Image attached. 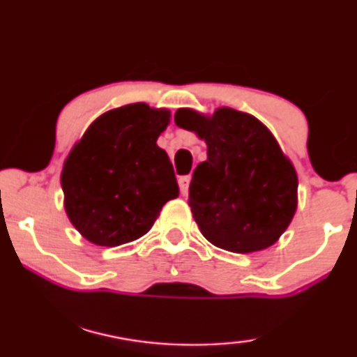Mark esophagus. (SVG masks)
Instances as JSON below:
<instances>
[{"label":"esophagus","instance_id":"esophagus-1","mask_svg":"<svg viewBox=\"0 0 357 357\" xmlns=\"http://www.w3.org/2000/svg\"><path fill=\"white\" fill-rule=\"evenodd\" d=\"M190 180L192 177L190 175H183V177L178 178V187H180V193L185 197L188 193V187H190Z\"/></svg>","mask_w":357,"mask_h":357}]
</instances>
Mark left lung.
<instances>
[{
	"mask_svg": "<svg viewBox=\"0 0 357 357\" xmlns=\"http://www.w3.org/2000/svg\"><path fill=\"white\" fill-rule=\"evenodd\" d=\"M174 121L206 142V160L197 165L188 193L202 234L239 254L277 243L297 211L298 178L274 134L228 106L213 114L180 108Z\"/></svg>",
	"mask_w": 357,
	"mask_h": 357,
	"instance_id": "1",
	"label": "left lung"
}]
</instances>
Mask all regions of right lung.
<instances>
[{
    "label": "right lung",
    "instance_id": "add662e5",
    "mask_svg": "<svg viewBox=\"0 0 357 357\" xmlns=\"http://www.w3.org/2000/svg\"><path fill=\"white\" fill-rule=\"evenodd\" d=\"M169 123V109L124 105L96 118L68 152L63 206L86 241L114 248L139 239L178 197L167 152L157 146Z\"/></svg>",
    "mask_w": 357,
    "mask_h": 357
}]
</instances>
